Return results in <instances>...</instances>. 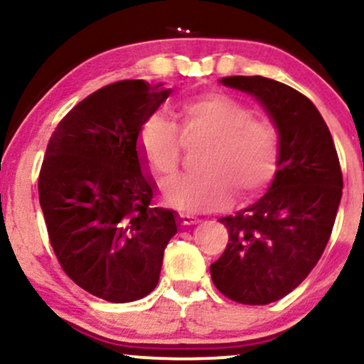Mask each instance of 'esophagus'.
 <instances>
[{"instance_id":"obj_1","label":"esophagus","mask_w":364,"mask_h":364,"mask_svg":"<svg viewBox=\"0 0 364 364\" xmlns=\"http://www.w3.org/2000/svg\"><path fill=\"white\" fill-rule=\"evenodd\" d=\"M176 219H178V223L183 224V225H191V224L198 223V219H196V217H193V215H190V214H178Z\"/></svg>"}]
</instances>
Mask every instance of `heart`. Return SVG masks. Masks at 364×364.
Returning a JSON list of instances; mask_svg holds the SVG:
<instances>
[{
	"mask_svg": "<svg viewBox=\"0 0 364 364\" xmlns=\"http://www.w3.org/2000/svg\"><path fill=\"white\" fill-rule=\"evenodd\" d=\"M179 132L161 112L141 123L136 150L150 174L168 179L176 174L186 145L207 141L200 156L203 173L166 183L169 205L186 212L224 207L235 190L241 198L260 195L272 183L281 157V133L269 116L220 90L188 97L176 107Z\"/></svg>",
	"mask_w": 364,
	"mask_h": 364,
	"instance_id": "obj_1",
	"label": "heart"
}]
</instances>
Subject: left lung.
<instances>
[{"mask_svg": "<svg viewBox=\"0 0 364 364\" xmlns=\"http://www.w3.org/2000/svg\"><path fill=\"white\" fill-rule=\"evenodd\" d=\"M220 82L265 106L281 133V157L269 191L219 219L229 241L210 265L212 282L236 303L269 304L306 279L328 243L342 196L339 156L327 123L301 92L260 75Z\"/></svg>", "mask_w": 364, "mask_h": 364, "instance_id": "left-lung-1", "label": "left lung"}]
</instances>
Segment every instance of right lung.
<instances>
[{
    "label": "right lung",
    "mask_w": 364,
    "mask_h": 364,
    "mask_svg": "<svg viewBox=\"0 0 364 364\" xmlns=\"http://www.w3.org/2000/svg\"><path fill=\"white\" fill-rule=\"evenodd\" d=\"M173 89L119 80L58 123L39 173L49 243L72 281L97 298L129 303L156 289L176 217L152 205L136 135Z\"/></svg>",
    "instance_id": "obj_1"
}]
</instances>
